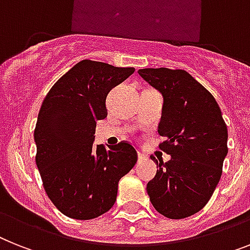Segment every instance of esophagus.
<instances>
[{
    "label": "esophagus",
    "instance_id": "esophagus-1",
    "mask_svg": "<svg viewBox=\"0 0 250 250\" xmlns=\"http://www.w3.org/2000/svg\"><path fill=\"white\" fill-rule=\"evenodd\" d=\"M138 158H139V161H144L147 157H146V154L142 153V152H138Z\"/></svg>",
    "mask_w": 250,
    "mask_h": 250
}]
</instances>
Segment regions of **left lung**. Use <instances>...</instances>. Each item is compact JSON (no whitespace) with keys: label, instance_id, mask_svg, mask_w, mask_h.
<instances>
[{"label":"left lung","instance_id":"1","mask_svg":"<svg viewBox=\"0 0 250 250\" xmlns=\"http://www.w3.org/2000/svg\"><path fill=\"white\" fill-rule=\"evenodd\" d=\"M164 97L160 148L171 160H152L160 170L147 184L156 211L172 220L189 217L207 204L228 154V127L211 93L185 70H138Z\"/></svg>","mask_w":250,"mask_h":250}]
</instances>
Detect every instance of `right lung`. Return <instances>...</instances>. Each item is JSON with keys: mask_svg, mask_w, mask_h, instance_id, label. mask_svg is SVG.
Masks as SVG:
<instances>
[{"mask_svg": "<svg viewBox=\"0 0 250 250\" xmlns=\"http://www.w3.org/2000/svg\"><path fill=\"white\" fill-rule=\"evenodd\" d=\"M135 71L83 60L51 88L38 113L36 164L48 198L61 213L92 220L111 209L123 176L137 164L129 143L94 146L98 120L107 116L106 97Z\"/></svg>", "mask_w": 250, "mask_h": 250, "instance_id": "right-lung-1", "label": "right lung"}]
</instances>
